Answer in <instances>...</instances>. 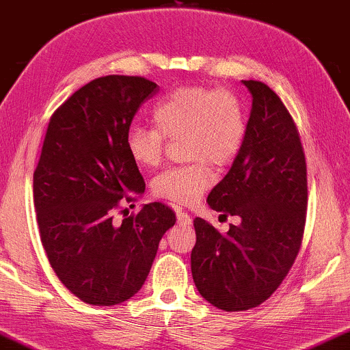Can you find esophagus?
Returning a JSON list of instances; mask_svg holds the SVG:
<instances>
[{
	"mask_svg": "<svg viewBox=\"0 0 350 350\" xmlns=\"http://www.w3.org/2000/svg\"><path fill=\"white\" fill-rule=\"evenodd\" d=\"M177 224L182 226H187L191 224V217L187 213H184L182 209H177Z\"/></svg>",
	"mask_w": 350,
	"mask_h": 350,
	"instance_id": "obj_1",
	"label": "esophagus"
}]
</instances>
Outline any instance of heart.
Here are the masks:
<instances>
[{
    "label": "heart",
    "mask_w": 350,
    "mask_h": 350,
    "mask_svg": "<svg viewBox=\"0 0 350 350\" xmlns=\"http://www.w3.org/2000/svg\"><path fill=\"white\" fill-rule=\"evenodd\" d=\"M155 128L131 126L126 152L137 166L152 168L163 155L165 137L184 135L185 154L195 161L155 177L154 193L179 204L195 203L213 184L209 161L226 165L238 155L245 137V116L238 98L225 88L179 87L154 107Z\"/></svg>",
    "instance_id": "b5f03b06"
}]
</instances>
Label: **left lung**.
Returning a JSON list of instances; mask_svg holds the SVG:
<instances>
[{
	"label": "left lung",
	"instance_id": "8db88e82",
	"mask_svg": "<svg viewBox=\"0 0 350 350\" xmlns=\"http://www.w3.org/2000/svg\"><path fill=\"white\" fill-rule=\"evenodd\" d=\"M243 147L208 204L239 225L219 233L193 220L191 275L201 297L222 311H247L271 297L297 258L308 206L306 160L287 107L258 81Z\"/></svg>",
	"mask_w": 350,
	"mask_h": 350
}]
</instances>
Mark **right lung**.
<instances>
[{
  "label": "right lung",
  "mask_w": 350,
  "mask_h": 350,
  "mask_svg": "<svg viewBox=\"0 0 350 350\" xmlns=\"http://www.w3.org/2000/svg\"><path fill=\"white\" fill-rule=\"evenodd\" d=\"M157 92L155 82L137 76H106L79 88L51 117L33 174L51 267L93 306L120 304L139 292L161 236L176 224L161 203L112 220L120 201L135 203L146 190L125 139L139 106Z\"/></svg>",
  "instance_id": "obj_1"
}]
</instances>
